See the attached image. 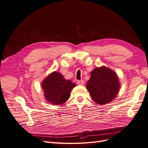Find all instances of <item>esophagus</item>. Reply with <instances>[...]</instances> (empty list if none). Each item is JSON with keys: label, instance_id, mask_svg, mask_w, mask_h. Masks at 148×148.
Masks as SVG:
<instances>
[{"label": "esophagus", "instance_id": "1", "mask_svg": "<svg viewBox=\"0 0 148 148\" xmlns=\"http://www.w3.org/2000/svg\"><path fill=\"white\" fill-rule=\"evenodd\" d=\"M77 83L79 85H84L85 82H84V80H78L77 82Z\"/></svg>", "mask_w": 148, "mask_h": 148}]
</instances>
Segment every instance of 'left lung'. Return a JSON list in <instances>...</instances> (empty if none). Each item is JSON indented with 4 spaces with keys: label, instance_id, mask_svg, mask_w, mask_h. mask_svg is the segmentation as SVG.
Here are the masks:
<instances>
[{
    "label": "left lung",
    "instance_id": "obj_1",
    "mask_svg": "<svg viewBox=\"0 0 148 148\" xmlns=\"http://www.w3.org/2000/svg\"><path fill=\"white\" fill-rule=\"evenodd\" d=\"M86 88L92 99L103 105L112 101L119 94L120 84L116 73L105 66L95 68L91 72Z\"/></svg>",
    "mask_w": 148,
    "mask_h": 148
}]
</instances>
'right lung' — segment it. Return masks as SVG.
<instances>
[{
	"label": "right lung",
	"instance_id": "add662e5",
	"mask_svg": "<svg viewBox=\"0 0 148 148\" xmlns=\"http://www.w3.org/2000/svg\"><path fill=\"white\" fill-rule=\"evenodd\" d=\"M76 85L66 80L60 73L54 71L42 82V88L45 100L54 105H62L70 97L71 90Z\"/></svg>",
	"mask_w": 148,
	"mask_h": 148
}]
</instances>
